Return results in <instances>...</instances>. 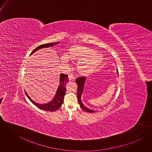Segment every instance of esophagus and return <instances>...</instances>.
I'll use <instances>...</instances> for the list:
<instances>
[{"label": "esophagus", "mask_w": 152, "mask_h": 152, "mask_svg": "<svg viewBox=\"0 0 152 152\" xmlns=\"http://www.w3.org/2000/svg\"><path fill=\"white\" fill-rule=\"evenodd\" d=\"M68 78H69V80H73L75 79V77H74V75L72 74H69L68 75Z\"/></svg>", "instance_id": "34e87169"}]
</instances>
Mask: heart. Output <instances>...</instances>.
<instances>
[{
	"label": "heart",
	"mask_w": 152,
	"mask_h": 152,
	"mask_svg": "<svg viewBox=\"0 0 152 152\" xmlns=\"http://www.w3.org/2000/svg\"><path fill=\"white\" fill-rule=\"evenodd\" d=\"M69 56L63 54L61 56L62 63L65 66L69 65V57L75 60H78L77 66L80 71L89 72L93 70L99 64L101 57L99 54L90 48L80 45H72L68 50Z\"/></svg>",
	"instance_id": "heart-1"
}]
</instances>
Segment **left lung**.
<instances>
[{
  "mask_svg": "<svg viewBox=\"0 0 152 152\" xmlns=\"http://www.w3.org/2000/svg\"><path fill=\"white\" fill-rule=\"evenodd\" d=\"M116 72L118 74V69L116 70ZM86 80H87V78L84 77H78L75 80V83L77 84V98H78V103L80 104V107L83 109L84 111H86L87 112H89V113H92V112H95V110L87 108L85 105L83 104V103L81 101V96H82V94H83V92L84 91V87Z\"/></svg>",
  "mask_w": 152,
  "mask_h": 152,
  "instance_id": "8db88e82",
  "label": "left lung"
}]
</instances>
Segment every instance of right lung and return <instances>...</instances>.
<instances>
[{
    "instance_id": "right-lung-1",
    "label": "right lung",
    "mask_w": 152,
    "mask_h": 152,
    "mask_svg": "<svg viewBox=\"0 0 152 152\" xmlns=\"http://www.w3.org/2000/svg\"><path fill=\"white\" fill-rule=\"evenodd\" d=\"M59 43V42L56 43H53L44 44L39 45L37 48H36L30 54V55L33 54L34 53H35L36 51L43 48H47L49 47H52L54 45L58 44ZM68 77L67 75H65L64 74H60V85L57 88L56 94L54 97V98L50 101L47 104H38L34 101H33L30 97L28 95L27 92L25 91V94L28 99L34 104L35 105L37 108L43 109L46 111H50V112H54L57 109L60 108L61 106L62 105L63 101H64V97L66 92V84L68 82Z\"/></svg>"
}]
</instances>
